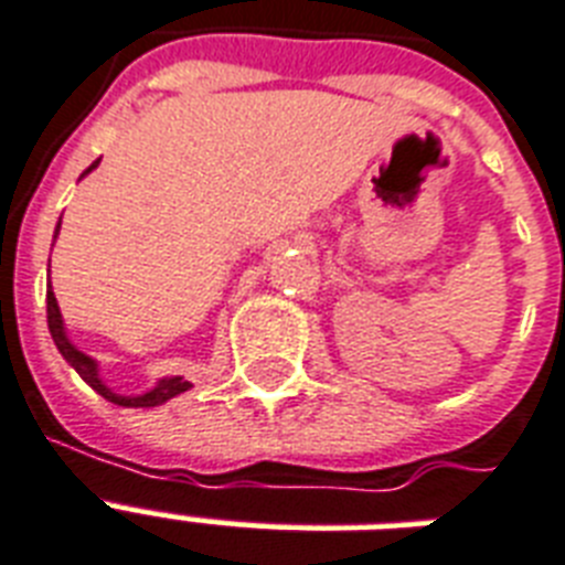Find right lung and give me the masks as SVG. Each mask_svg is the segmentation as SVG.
Wrapping results in <instances>:
<instances>
[{
	"mask_svg": "<svg viewBox=\"0 0 565 565\" xmlns=\"http://www.w3.org/2000/svg\"><path fill=\"white\" fill-rule=\"evenodd\" d=\"M99 167V161L93 163L90 170H84V175L87 172H93ZM82 175V179H84ZM57 231H61V220H57V228H55V237H57ZM46 319H49V334H52V340H55L57 345V352L64 354V361L73 366L78 375L87 381V384L96 390V393L102 395V398H108L110 404H119V407H158V404L163 402H170V398H175V395L181 393H188L190 381H184V377H161L158 384L149 390V393L143 395H119L114 393L105 381L99 377V363L93 361L90 354H84L78 352L73 343H70V337H66V328H64V317H61V308H57V299H55V292H52V284H49V292H46Z\"/></svg>",
	"mask_w": 565,
	"mask_h": 565,
	"instance_id": "add662e5",
	"label": "right lung"
}]
</instances>
